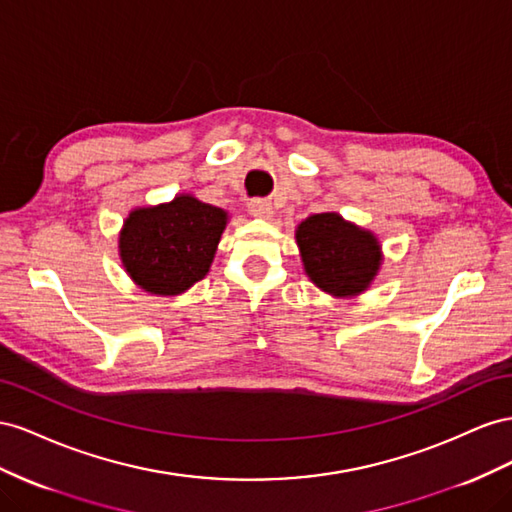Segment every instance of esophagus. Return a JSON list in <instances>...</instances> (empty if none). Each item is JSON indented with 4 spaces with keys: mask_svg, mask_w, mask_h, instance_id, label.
<instances>
[{
    "mask_svg": "<svg viewBox=\"0 0 512 512\" xmlns=\"http://www.w3.org/2000/svg\"><path fill=\"white\" fill-rule=\"evenodd\" d=\"M248 212L257 218H270L272 216V203L268 199H251L248 201Z\"/></svg>",
    "mask_w": 512,
    "mask_h": 512,
    "instance_id": "esophagus-1",
    "label": "esophagus"
}]
</instances>
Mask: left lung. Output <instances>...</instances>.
Masks as SVG:
<instances>
[{"instance_id":"1","label":"left lung","mask_w":512,"mask_h":512,"mask_svg":"<svg viewBox=\"0 0 512 512\" xmlns=\"http://www.w3.org/2000/svg\"><path fill=\"white\" fill-rule=\"evenodd\" d=\"M296 240L311 281L332 296H354L369 287L379 270V244L334 212L313 214L300 223Z\"/></svg>"}]
</instances>
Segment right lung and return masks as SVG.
<instances>
[{"label":"right lung","mask_w":512,"mask_h":512,"mask_svg":"<svg viewBox=\"0 0 512 512\" xmlns=\"http://www.w3.org/2000/svg\"><path fill=\"white\" fill-rule=\"evenodd\" d=\"M225 225V210L188 195L135 210L120 233L122 264L150 294H182L208 274Z\"/></svg>","instance_id":"right-lung-1"}]
</instances>
